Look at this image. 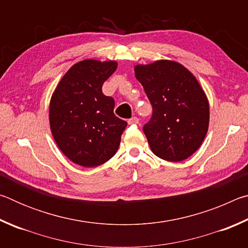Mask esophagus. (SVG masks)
Here are the masks:
<instances>
[{
    "label": "esophagus",
    "mask_w": 248,
    "mask_h": 248,
    "mask_svg": "<svg viewBox=\"0 0 248 248\" xmlns=\"http://www.w3.org/2000/svg\"><path fill=\"white\" fill-rule=\"evenodd\" d=\"M138 123H139V119H138L137 117H132L131 119H129V120H128V124H138Z\"/></svg>",
    "instance_id": "34e87169"
}]
</instances>
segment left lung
I'll return each mask as SVG.
<instances>
[{"mask_svg": "<svg viewBox=\"0 0 248 248\" xmlns=\"http://www.w3.org/2000/svg\"><path fill=\"white\" fill-rule=\"evenodd\" d=\"M134 74L153 107L143 127L152 152L169 162L191 156L202 143L210 119L207 95L195 75L171 60L137 64Z\"/></svg>", "mask_w": 248, "mask_h": 248, "instance_id": "8db88e82", "label": "left lung"}]
</instances>
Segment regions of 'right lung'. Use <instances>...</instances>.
I'll list each match as a JSON object with an SVG mask.
<instances>
[{"label": "right lung", "mask_w": 248, "mask_h": 248, "mask_svg": "<svg viewBox=\"0 0 248 248\" xmlns=\"http://www.w3.org/2000/svg\"><path fill=\"white\" fill-rule=\"evenodd\" d=\"M117 65L111 60L78 62L60 79L50 99L53 139L61 152L79 166L96 167L110 159L127 127L114 114V98L102 92Z\"/></svg>", "instance_id": "right-lung-1"}]
</instances>
